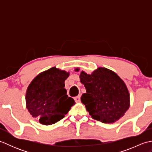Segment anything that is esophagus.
<instances>
[{"label": "esophagus", "instance_id": "esophagus-1", "mask_svg": "<svg viewBox=\"0 0 152 152\" xmlns=\"http://www.w3.org/2000/svg\"><path fill=\"white\" fill-rule=\"evenodd\" d=\"M74 100H75L76 102H80V96H78L74 97Z\"/></svg>", "mask_w": 152, "mask_h": 152}]
</instances>
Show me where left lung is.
<instances>
[{
  "label": "left lung",
  "mask_w": 152,
  "mask_h": 152,
  "mask_svg": "<svg viewBox=\"0 0 152 152\" xmlns=\"http://www.w3.org/2000/svg\"><path fill=\"white\" fill-rule=\"evenodd\" d=\"M74 70L79 72V68ZM80 80L86 93L81 101L92 118L104 124L118 121L129 108L130 95L127 87L114 71L99 67L91 74L82 70Z\"/></svg>",
  "instance_id": "left-lung-1"
}]
</instances>
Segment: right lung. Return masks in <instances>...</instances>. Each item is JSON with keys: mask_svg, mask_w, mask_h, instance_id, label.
<instances>
[{"mask_svg": "<svg viewBox=\"0 0 152 152\" xmlns=\"http://www.w3.org/2000/svg\"><path fill=\"white\" fill-rule=\"evenodd\" d=\"M69 74V72L52 67L38 74L28 85L25 94L26 108L41 124H56L75 104L64 89V81Z\"/></svg>", "mask_w": 152, "mask_h": 152, "instance_id": "add662e5", "label": "right lung"}]
</instances>
